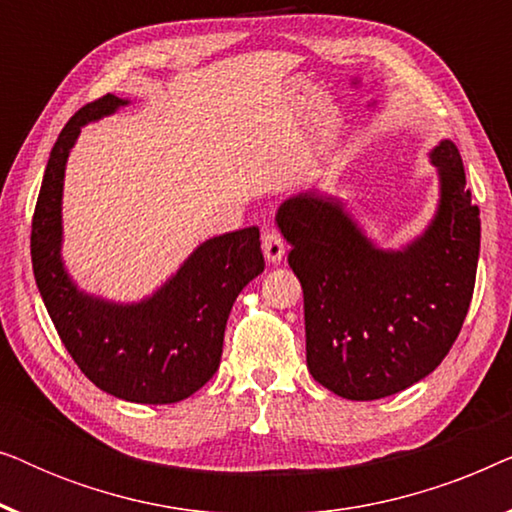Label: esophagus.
I'll return each instance as SVG.
<instances>
[{"mask_svg":"<svg viewBox=\"0 0 512 512\" xmlns=\"http://www.w3.org/2000/svg\"><path fill=\"white\" fill-rule=\"evenodd\" d=\"M263 254H265V261L268 263H279L284 258V251H286V244L282 240V235L277 233V230H263Z\"/></svg>","mask_w":512,"mask_h":512,"instance_id":"1","label":"esophagus"}]
</instances>
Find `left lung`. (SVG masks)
<instances>
[{"label":"left lung","instance_id":"obj_1","mask_svg":"<svg viewBox=\"0 0 512 512\" xmlns=\"http://www.w3.org/2000/svg\"><path fill=\"white\" fill-rule=\"evenodd\" d=\"M429 158L440 177L438 212L398 251L375 247L333 195L298 193L277 209L303 286L307 368L349 401L398 394L433 373L471 305L480 209L457 146L443 139Z\"/></svg>","mask_w":512,"mask_h":512}]
</instances>
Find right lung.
Instances as JSON below:
<instances>
[{
    "label": "right lung",
    "mask_w": 512,
    "mask_h": 512,
    "mask_svg": "<svg viewBox=\"0 0 512 512\" xmlns=\"http://www.w3.org/2000/svg\"><path fill=\"white\" fill-rule=\"evenodd\" d=\"M128 104L104 95L69 118L32 219V268L62 345L95 387L130 403L184 401L212 380L235 298L265 268L258 228L202 242L151 298L121 305L76 289L62 265V181L81 128Z\"/></svg>",
    "instance_id": "right-lung-1"
}]
</instances>
